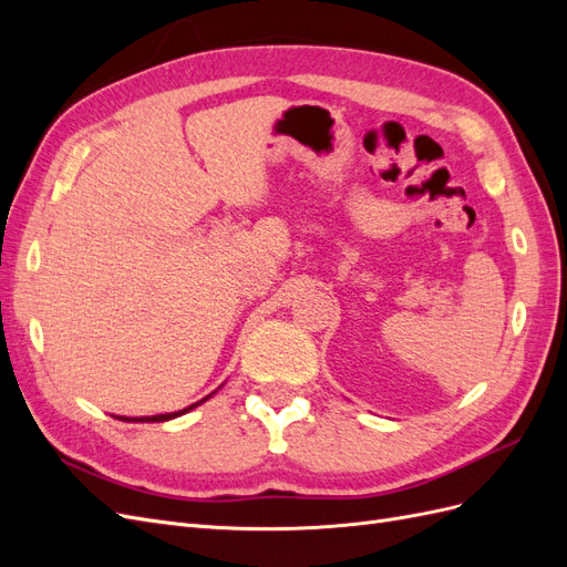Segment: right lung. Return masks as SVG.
I'll use <instances>...</instances> for the list:
<instances>
[{
    "mask_svg": "<svg viewBox=\"0 0 567 567\" xmlns=\"http://www.w3.org/2000/svg\"><path fill=\"white\" fill-rule=\"evenodd\" d=\"M205 400H210V394L208 398H203L200 402H196V404H192V406H186V409H182V411H173V414H158V416H140V419H127V416H120V421H134V423H161V421H169V419H177V416H182V414H186V411H192V409H196L198 404H203Z\"/></svg>",
    "mask_w": 567,
    "mask_h": 567,
    "instance_id": "1",
    "label": "right lung"
}]
</instances>
